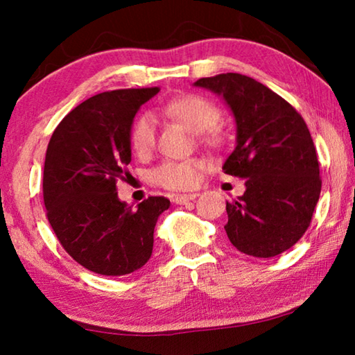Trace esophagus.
<instances>
[{
	"label": "esophagus",
	"instance_id": "obj_1",
	"mask_svg": "<svg viewBox=\"0 0 355 355\" xmlns=\"http://www.w3.org/2000/svg\"><path fill=\"white\" fill-rule=\"evenodd\" d=\"M197 192H192V194H173L172 196V202L173 203H180V205H184V203H188L191 200L197 199Z\"/></svg>",
	"mask_w": 355,
	"mask_h": 355
}]
</instances>
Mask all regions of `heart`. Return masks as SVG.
Wrapping results in <instances>:
<instances>
[{
	"label": "heart",
	"instance_id": "obj_1",
	"mask_svg": "<svg viewBox=\"0 0 355 355\" xmlns=\"http://www.w3.org/2000/svg\"><path fill=\"white\" fill-rule=\"evenodd\" d=\"M167 117L177 120L207 146L222 144V131L218 127L220 111L211 100L197 94H182L172 97L161 106ZM156 122L150 112H142L135 119L130 128V146L135 155L146 158L155 147ZM203 161L199 158H188L182 161H164L156 166L150 173L152 182L164 189H189L199 180Z\"/></svg>",
	"mask_w": 355,
	"mask_h": 355
}]
</instances>
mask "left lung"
<instances>
[{"mask_svg":"<svg viewBox=\"0 0 355 355\" xmlns=\"http://www.w3.org/2000/svg\"><path fill=\"white\" fill-rule=\"evenodd\" d=\"M224 97L236 119V147L225 173L245 191L227 202V236L245 255L269 258L293 248L313 218L321 194L320 163L307 123L285 98L239 73L194 83Z\"/></svg>","mask_w":355,"mask_h":355,"instance_id":"8db88e82","label":"left lung"}]
</instances>
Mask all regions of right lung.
<instances>
[{
    "instance_id": "right-lung-1",
    "label": "right lung",
    "mask_w": 355,
    "mask_h": 355,
    "mask_svg": "<svg viewBox=\"0 0 355 355\" xmlns=\"http://www.w3.org/2000/svg\"><path fill=\"white\" fill-rule=\"evenodd\" d=\"M158 92L142 87L94 95L61 120L48 142V222L65 252L95 274L127 275L142 268L152 255L156 220L171 205L156 196L133 209L116 192L130 173L131 123Z\"/></svg>"
}]
</instances>
